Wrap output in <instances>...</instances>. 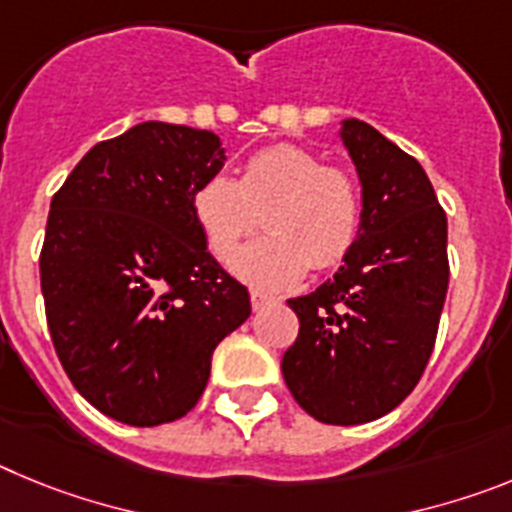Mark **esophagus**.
<instances>
[{
	"label": "esophagus",
	"instance_id": "1",
	"mask_svg": "<svg viewBox=\"0 0 512 512\" xmlns=\"http://www.w3.org/2000/svg\"><path fill=\"white\" fill-rule=\"evenodd\" d=\"M277 297H274V295H266V292H259V289H253V292H251V307H253V310H256V312H259V310H264V307L266 305H277Z\"/></svg>",
	"mask_w": 512,
	"mask_h": 512
}]
</instances>
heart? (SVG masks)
I'll return each mask as SVG.
<instances>
[{"mask_svg": "<svg viewBox=\"0 0 512 512\" xmlns=\"http://www.w3.org/2000/svg\"><path fill=\"white\" fill-rule=\"evenodd\" d=\"M192 210L210 253L230 259L267 212L266 239L233 260L235 277L259 289L295 287L315 269L346 259L361 228V194L343 169L323 166L300 146H271L253 153L238 182L215 174L194 189Z\"/></svg>", "mask_w": 512, "mask_h": 512, "instance_id": "heart-1", "label": "heart"}]
</instances>
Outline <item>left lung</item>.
<instances>
[{
    "label": "left lung",
    "instance_id": "left-lung-1",
    "mask_svg": "<svg viewBox=\"0 0 512 512\" xmlns=\"http://www.w3.org/2000/svg\"><path fill=\"white\" fill-rule=\"evenodd\" d=\"M341 140L361 184V228L333 279L289 300L300 336L282 374L320 423L359 425L415 390L449 289L446 212L413 156L348 117Z\"/></svg>",
    "mask_w": 512,
    "mask_h": 512
}]
</instances>
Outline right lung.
Instances as JSON below:
<instances>
[{
  "label": "right lung",
  "mask_w": 512,
  "mask_h": 512,
  "mask_svg": "<svg viewBox=\"0 0 512 512\" xmlns=\"http://www.w3.org/2000/svg\"><path fill=\"white\" fill-rule=\"evenodd\" d=\"M223 166L215 133L148 120L97 143L53 197L40 251L53 346L79 395L120 423L187 415L217 343L251 315L192 210Z\"/></svg>",
  "instance_id": "1"
}]
</instances>
